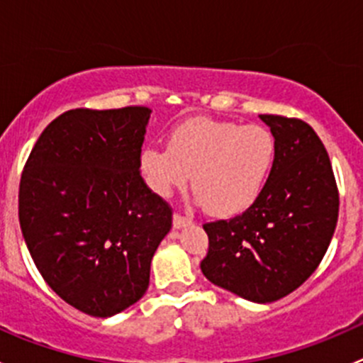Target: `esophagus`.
<instances>
[{
	"label": "esophagus",
	"instance_id": "1",
	"mask_svg": "<svg viewBox=\"0 0 363 363\" xmlns=\"http://www.w3.org/2000/svg\"><path fill=\"white\" fill-rule=\"evenodd\" d=\"M191 219L186 218V216H181V214H174V228H184V226L191 225Z\"/></svg>",
	"mask_w": 363,
	"mask_h": 363
}]
</instances>
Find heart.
Masks as SVG:
<instances>
[{"label":"heart","instance_id":"heart-1","mask_svg":"<svg viewBox=\"0 0 363 363\" xmlns=\"http://www.w3.org/2000/svg\"><path fill=\"white\" fill-rule=\"evenodd\" d=\"M277 155V138L269 128L191 119L172 131L168 147H142L138 170L147 188L161 199L184 188L191 177L193 191L205 211L230 218L242 214L262 196Z\"/></svg>","mask_w":363,"mask_h":363}]
</instances>
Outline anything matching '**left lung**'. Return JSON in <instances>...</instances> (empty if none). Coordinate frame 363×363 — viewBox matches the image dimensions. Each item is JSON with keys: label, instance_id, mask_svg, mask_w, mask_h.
I'll return each instance as SVG.
<instances>
[{"label": "left lung", "instance_id": "1", "mask_svg": "<svg viewBox=\"0 0 363 363\" xmlns=\"http://www.w3.org/2000/svg\"><path fill=\"white\" fill-rule=\"evenodd\" d=\"M259 119L279 145L274 174L242 214L205 223L208 252L200 269L216 286L269 303L318 269L337 225L339 193L327 149L309 124L269 113Z\"/></svg>", "mask_w": 363, "mask_h": 363}]
</instances>
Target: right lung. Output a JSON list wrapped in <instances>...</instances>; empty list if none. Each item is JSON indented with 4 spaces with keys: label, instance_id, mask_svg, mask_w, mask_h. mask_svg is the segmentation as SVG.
Listing matches in <instances>:
<instances>
[{
    "label": "right lung",
    "instance_id": "right-lung-1",
    "mask_svg": "<svg viewBox=\"0 0 363 363\" xmlns=\"http://www.w3.org/2000/svg\"><path fill=\"white\" fill-rule=\"evenodd\" d=\"M151 108H75L43 130L19 186V221L36 269L94 318L128 309L149 286L172 208L138 172Z\"/></svg>",
    "mask_w": 363,
    "mask_h": 363
}]
</instances>
